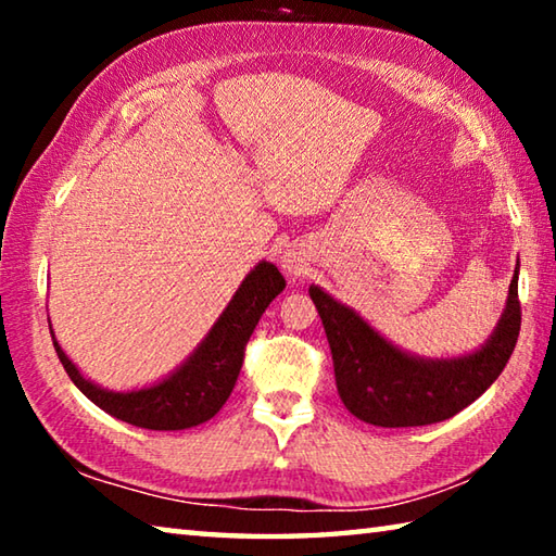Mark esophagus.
Returning <instances> with one entry per match:
<instances>
[{
	"label": "esophagus",
	"mask_w": 556,
	"mask_h": 556,
	"mask_svg": "<svg viewBox=\"0 0 556 556\" xmlns=\"http://www.w3.org/2000/svg\"><path fill=\"white\" fill-rule=\"evenodd\" d=\"M281 267L287 269V275H291V277H299V275H304L306 262L301 260L299 255H294V252H287V255L281 257Z\"/></svg>",
	"instance_id": "esophagus-1"
}]
</instances>
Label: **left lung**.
I'll list each match as a JSON object with an SVG mask.
<instances>
[{
	"mask_svg": "<svg viewBox=\"0 0 556 556\" xmlns=\"http://www.w3.org/2000/svg\"><path fill=\"white\" fill-rule=\"evenodd\" d=\"M517 271L507 291L505 312L481 351L421 361L402 353L321 287H312L333 355L336 388L348 412L375 427H425L454 417L497 380L520 336Z\"/></svg>",
	"mask_w": 556,
	"mask_h": 556,
	"instance_id": "left-lung-1",
	"label": "left lung"
}]
</instances>
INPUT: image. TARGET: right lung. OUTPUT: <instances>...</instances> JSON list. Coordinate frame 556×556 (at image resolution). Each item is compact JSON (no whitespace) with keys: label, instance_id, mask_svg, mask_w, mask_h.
<instances>
[{"label":"right lung","instance_id":"1","mask_svg":"<svg viewBox=\"0 0 556 556\" xmlns=\"http://www.w3.org/2000/svg\"><path fill=\"white\" fill-rule=\"evenodd\" d=\"M285 287L287 281L279 275V269L271 262H260L244 277L228 308L215 321L211 333L203 338V343L195 348V353L174 375L144 390H102L83 378L80 370L63 353L55 336L53 348L75 388L112 417L127 421L131 427L154 431L188 429L215 417L225 400L230 397L242 368L244 345L255 331L260 316Z\"/></svg>","mask_w":556,"mask_h":556}]
</instances>
